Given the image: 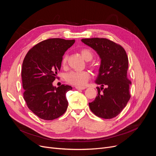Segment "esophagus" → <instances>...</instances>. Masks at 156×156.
I'll list each match as a JSON object with an SVG mask.
<instances>
[{
	"label": "esophagus",
	"mask_w": 156,
	"mask_h": 156,
	"mask_svg": "<svg viewBox=\"0 0 156 156\" xmlns=\"http://www.w3.org/2000/svg\"><path fill=\"white\" fill-rule=\"evenodd\" d=\"M75 88L77 90H84L86 88L84 87H75Z\"/></svg>",
	"instance_id": "34e87169"
}]
</instances>
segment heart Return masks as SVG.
<instances>
[{
  "mask_svg": "<svg viewBox=\"0 0 156 156\" xmlns=\"http://www.w3.org/2000/svg\"><path fill=\"white\" fill-rule=\"evenodd\" d=\"M81 55L86 61H90L93 57V53L90 49L88 48H83L80 51ZM68 59V55L67 54H65L61 60L62 66L65 67L67 64ZM90 78V74L87 71H71L68 73L65 76V80L69 84L75 85L76 87L83 86Z\"/></svg>",
  "mask_w": 156,
  "mask_h": 156,
  "instance_id": "b5f03b06",
  "label": "heart"
}]
</instances>
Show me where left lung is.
Wrapping results in <instances>:
<instances>
[{"mask_svg":"<svg viewBox=\"0 0 156 156\" xmlns=\"http://www.w3.org/2000/svg\"><path fill=\"white\" fill-rule=\"evenodd\" d=\"M81 41L94 48L101 59L95 83L102 87L97 88L98 94L89 103L90 109L98 117L113 118L125 108L131 97L132 82L127 76L128 59L126 51L121 45L107 38H83Z\"/></svg>","mask_w":156,"mask_h":156,"instance_id":"8db88e82","label":"left lung"}]
</instances>
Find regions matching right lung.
<instances>
[{"instance_id": "right-lung-1", "label": "right lung", "mask_w": 156, "mask_h": 156, "mask_svg": "<svg viewBox=\"0 0 156 156\" xmlns=\"http://www.w3.org/2000/svg\"><path fill=\"white\" fill-rule=\"evenodd\" d=\"M75 40L55 38L45 40L33 47L23 62L21 77L23 97L28 108L38 118L53 120L66 111V94L72 89L69 85L56 88L52 82L61 69L64 52Z\"/></svg>"}]
</instances>
